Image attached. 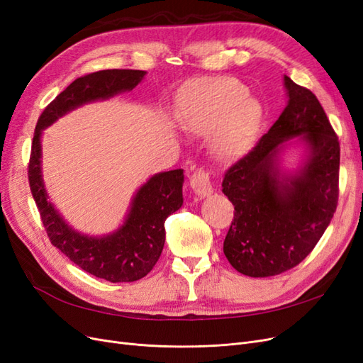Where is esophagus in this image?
I'll list each match as a JSON object with an SVG mask.
<instances>
[{
    "label": "esophagus",
    "mask_w": 363,
    "mask_h": 363,
    "mask_svg": "<svg viewBox=\"0 0 363 363\" xmlns=\"http://www.w3.org/2000/svg\"><path fill=\"white\" fill-rule=\"evenodd\" d=\"M191 188L194 192L200 196V199H204V196L211 195L213 192L211 177L204 169L195 171V174L191 177Z\"/></svg>",
    "instance_id": "obj_1"
}]
</instances>
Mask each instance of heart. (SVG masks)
Here are the masks:
<instances>
[{
  "label": "heart",
  "instance_id": "b5f03b06",
  "mask_svg": "<svg viewBox=\"0 0 363 363\" xmlns=\"http://www.w3.org/2000/svg\"><path fill=\"white\" fill-rule=\"evenodd\" d=\"M262 107L235 79H215L191 86L182 98V123L200 136L211 135L218 157L244 152L256 136Z\"/></svg>",
  "mask_w": 363,
  "mask_h": 363
}]
</instances>
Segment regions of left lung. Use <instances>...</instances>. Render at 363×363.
I'll use <instances>...</instances> for the list:
<instances>
[{"label": "left lung", "mask_w": 363, "mask_h": 363, "mask_svg": "<svg viewBox=\"0 0 363 363\" xmlns=\"http://www.w3.org/2000/svg\"><path fill=\"white\" fill-rule=\"evenodd\" d=\"M288 104L247 156L225 172L223 192L235 206L224 240L230 265L250 277L277 276L309 255L337 204L339 142L318 98L283 77ZM300 145L289 172L282 152Z\"/></svg>", "instance_id": "1"}]
</instances>
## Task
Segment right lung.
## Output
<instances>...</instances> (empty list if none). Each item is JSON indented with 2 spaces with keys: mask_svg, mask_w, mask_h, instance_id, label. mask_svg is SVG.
<instances>
[{
  "mask_svg": "<svg viewBox=\"0 0 363 363\" xmlns=\"http://www.w3.org/2000/svg\"><path fill=\"white\" fill-rule=\"evenodd\" d=\"M145 75L138 69H106L74 80L42 112L31 144L30 189L51 244L86 272L112 283L136 281L156 265L164 245V221L183 206V169L151 175L135 192L115 232L89 236L65 221L50 200L42 175V133L75 108L133 91Z\"/></svg>",
  "mask_w": 363,
  "mask_h": 363,
  "instance_id": "add662e5",
  "label": "right lung"
}]
</instances>
